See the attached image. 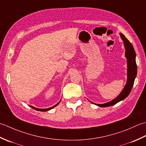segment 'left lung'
Returning <instances> with one entry per match:
<instances>
[{"label":"left lung","mask_w":146,"mask_h":146,"mask_svg":"<svg viewBox=\"0 0 146 146\" xmlns=\"http://www.w3.org/2000/svg\"><path fill=\"white\" fill-rule=\"evenodd\" d=\"M120 36L121 37V39L123 41V44H124L125 49V57L127 60V83L125 87L122 90V92L113 100L103 104H96L92 102V104L97 105L101 107H110L116 104L121 100H124L131 93L132 86L134 85L135 78L136 75H137V64H136L135 61L136 55L134 47L123 34L120 33Z\"/></svg>","instance_id":"1"}]
</instances>
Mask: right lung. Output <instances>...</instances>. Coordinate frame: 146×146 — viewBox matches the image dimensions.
I'll use <instances>...</instances> for the list:
<instances>
[{
    "instance_id": "right-lung-1",
    "label": "right lung",
    "mask_w": 146,
    "mask_h": 146,
    "mask_svg": "<svg viewBox=\"0 0 146 146\" xmlns=\"http://www.w3.org/2000/svg\"><path fill=\"white\" fill-rule=\"evenodd\" d=\"M60 101H61V100H60ZM60 101L57 104H56L55 105H54L53 107H50V108H36V107H35L31 106V105H29V107H31L32 108H33V109H35V110H38V111H48V110H51V109H52V108H54V107L56 106V105H58L59 104H60Z\"/></svg>"
}]
</instances>
